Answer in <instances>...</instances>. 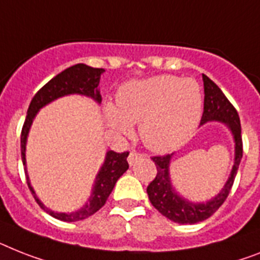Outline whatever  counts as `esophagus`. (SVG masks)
<instances>
[{"label": "esophagus", "instance_id": "esophagus-1", "mask_svg": "<svg viewBox=\"0 0 260 260\" xmlns=\"http://www.w3.org/2000/svg\"><path fill=\"white\" fill-rule=\"evenodd\" d=\"M142 156V154L137 153V151H130V154H128V158H127V162L130 166H133V165L135 164V160L138 159V158H141Z\"/></svg>", "mask_w": 260, "mask_h": 260}]
</instances>
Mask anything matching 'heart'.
I'll use <instances>...</instances> for the list:
<instances>
[{"mask_svg":"<svg viewBox=\"0 0 260 260\" xmlns=\"http://www.w3.org/2000/svg\"><path fill=\"white\" fill-rule=\"evenodd\" d=\"M203 95L192 78L156 76L132 81L119 90L117 107L106 105L109 127L128 135L139 123V137L156 153L177 149L192 135L202 115Z\"/></svg>","mask_w":260,"mask_h":260,"instance_id":"heart-1","label":"heart"}]
</instances>
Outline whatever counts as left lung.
Masks as SVG:
<instances>
[{
    "instance_id": "1",
    "label": "left lung",
    "mask_w": 260,
    "mask_h": 260,
    "mask_svg": "<svg viewBox=\"0 0 260 260\" xmlns=\"http://www.w3.org/2000/svg\"><path fill=\"white\" fill-rule=\"evenodd\" d=\"M203 86H205V105H203V114L201 125L210 121L223 122L229 126L235 141V162L231 170L229 181L226 182L222 191L215 198L206 203H191L184 198L179 197L171 186L169 166H170L171 155L153 156L151 159L155 162L156 175L147 186V195L151 205L158 211L169 218L173 222L181 224H194L202 222L219 209L223 202L226 201L233 187L235 177H237L239 164L243 155V142H242V127L237 109L233 106L222 90L218 87L207 76L202 74Z\"/></svg>"
}]
</instances>
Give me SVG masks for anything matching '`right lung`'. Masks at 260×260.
Returning <instances> with one entry per match:
<instances>
[{"label": "right lung", "mask_w": 260, "mask_h": 260, "mask_svg": "<svg viewBox=\"0 0 260 260\" xmlns=\"http://www.w3.org/2000/svg\"><path fill=\"white\" fill-rule=\"evenodd\" d=\"M102 73H104L102 69L90 68V66L83 65V63H77V65L70 66V68L65 69L62 73L57 74L54 78H51L46 85L41 87L37 94L33 96V100L29 105V109H27L26 119L23 122L22 132H21V156H22V164L25 166L26 182L30 191H31L34 199L37 201L41 209L50 214L55 219L63 220V222H77V220L86 219L106 203L109 195L111 194L115 183H117L118 178L121 177L122 174L128 169V151L121 154L115 153V151H107L104 166L101 167L100 173L95 178L93 194L90 197L89 202L83 206L82 209H79L78 211L70 212V214L55 212L51 211L48 207H45L44 203L37 198L33 187L30 186L26 171V159H25L27 133H29V128L31 126L34 117H36L37 111L40 110L41 107L50 104L51 101L57 100L59 96L68 95V94H83V95L91 96L93 100H95L100 104L102 101V96H101L96 87H98Z\"/></svg>", "instance_id": "add662e5"}]
</instances>
